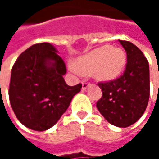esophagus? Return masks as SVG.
Instances as JSON below:
<instances>
[{"label": "esophagus", "instance_id": "1", "mask_svg": "<svg viewBox=\"0 0 159 159\" xmlns=\"http://www.w3.org/2000/svg\"><path fill=\"white\" fill-rule=\"evenodd\" d=\"M89 85H90V84H89L88 83H85V82H84V83L82 84V89H83V90H86V89L89 87Z\"/></svg>", "mask_w": 159, "mask_h": 159}]
</instances>
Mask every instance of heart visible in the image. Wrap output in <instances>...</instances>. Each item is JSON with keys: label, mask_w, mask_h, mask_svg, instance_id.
Returning a JSON list of instances; mask_svg holds the SVG:
<instances>
[{"label": "heart", "mask_w": 159, "mask_h": 159, "mask_svg": "<svg viewBox=\"0 0 159 159\" xmlns=\"http://www.w3.org/2000/svg\"><path fill=\"white\" fill-rule=\"evenodd\" d=\"M126 63L127 56L122 48L104 45L79 57L69 68L75 75L93 72L96 80L110 82L121 75Z\"/></svg>", "instance_id": "heart-1"}]
</instances>
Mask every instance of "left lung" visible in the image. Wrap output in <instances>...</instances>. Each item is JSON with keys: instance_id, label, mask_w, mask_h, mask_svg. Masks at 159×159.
<instances>
[{"instance_id": "1", "label": "left lung", "mask_w": 159, "mask_h": 159, "mask_svg": "<svg viewBox=\"0 0 159 159\" xmlns=\"http://www.w3.org/2000/svg\"><path fill=\"white\" fill-rule=\"evenodd\" d=\"M119 41L127 54L126 68L120 77L98 83L102 97L97 102V108L111 124L126 128L136 122L147 107L150 95L149 64L134 44Z\"/></svg>"}]
</instances>
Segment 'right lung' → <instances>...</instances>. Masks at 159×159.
Listing matches in <instances>:
<instances>
[{
    "mask_svg": "<svg viewBox=\"0 0 159 159\" xmlns=\"http://www.w3.org/2000/svg\"><path fill=\"white\" fill-rule=\"evenodd\" d=\"M57 52L49 43L35 44L20 54L12 69V109L19 121L34 131L51 128L82 88L81 84L65 83V63Z\"/></svg>",
    "mask_w": 159,
    "mask_h": 159,
    "instance_id": "right-lung-1",
    "label": "right lung"
}]
</instances>
